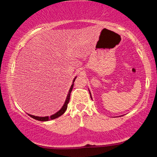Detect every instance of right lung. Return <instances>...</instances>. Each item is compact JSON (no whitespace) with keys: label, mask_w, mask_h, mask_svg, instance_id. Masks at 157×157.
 Listing matches in <instances>:
<instances>
[{"label":"right lung","mask_w":157,"mask_h":157,"mask_svg":"<svg viewBox=\"0 0 157 157\" xmlns=\"http://www.w3.org/2000/svg\"><path fill=\"white\" fill-rule=\"evenodd\" d=\"M75 79H76V77H75V78L74 79L73 82L75 81ZM73 86H74V83L71 85V88H70L69 91H68V95H67V98H66V102H65L64 105L62 107V109H61L59 111H57V113H55V114L52 115V116H50V117H36V116H34V115H31V114H29V116L35 119V120H39V121H48V120H54V119H56V118L59 117H60L61 115L63 114L65 111H66V110L67 109L68 103V102H69L70 95H71V91H72Z\"/></svg>","instance_id":"obj_1"}]
</instances>
